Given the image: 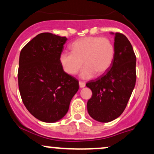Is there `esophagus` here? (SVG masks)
Returning <instances> with one entry per match:
<instances>
[{
	"label": "esophagus",
	"instance_id": "1",
	"mask_svg": "<svg viewBox=\"0 0 154 154\" xmlns=\"http://www.w3.org/2000/svg\"><path fill=\"white\" fill-rule=\"evenodd\" d=\"M79 87L81 88H85V83L84 82H81V81H79Z\"/></svg>",
	"mask_w": 154,
	"mask_h": 154
}]
</instances>
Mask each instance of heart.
<instances>
[{"mask_svg": "<svg viewBox=\"0 0 154 154\" xmlns=\"http://www.w3.org/2000/svg\"><path fill=\"white\" fill-rule=\"evenodd\" d=\"M70 47L72 52L60 54V63L63 71L70 75H76L84 63L85 66L80 74L83 79L91 78L95 73L100 75L106 72L115 55L112 42L101 37H85L75 40Z\"/></svg>", "mask_w": 154, "mask_h": 154, "instance_id": "obj_1", "label": "heart"}]
</instances>
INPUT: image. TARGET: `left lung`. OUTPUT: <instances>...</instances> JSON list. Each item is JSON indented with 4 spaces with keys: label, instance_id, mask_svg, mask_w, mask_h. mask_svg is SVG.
Here are the masks:
<instances>
[{
    "label": "left lung",
    "instance_id": "8db88e82",
    "mask_svg": "<svg viewBox=\"0 0 154 154\" xmlns=\"http://www.w3.org/2000/svg\"><path fill=\"white\" fill-rule=\"evenodd\" d=\"M114 35L115 55L111 67L86 84L93 93L87 103L88 114L100 122L113 121L122 114L136 82V56L131 43L122 33Z\"/></svg>",
    "mask_w": 154,
    "mask_h": 154
}]
</instances>
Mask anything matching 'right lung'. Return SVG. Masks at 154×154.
I'll use <instances>...</instances> for the list:
<instances>
[{"label": "right lung", "instance_id": "right-lung-1", "mask_svg": "<svg viewBox=\"0 0 154 154\" xmlns=\"http://www.w3.org/2000/svg\"><path fill=\"white\" fill-rule=\"evenodd\" d=\"M67 38L40 33L22 49L18 82L29 112L44 122H56L66 115L79 82L63 71L59 61Z\"/></svg>", "mask_w": 154, "mask_h": 154}]
</instances>
